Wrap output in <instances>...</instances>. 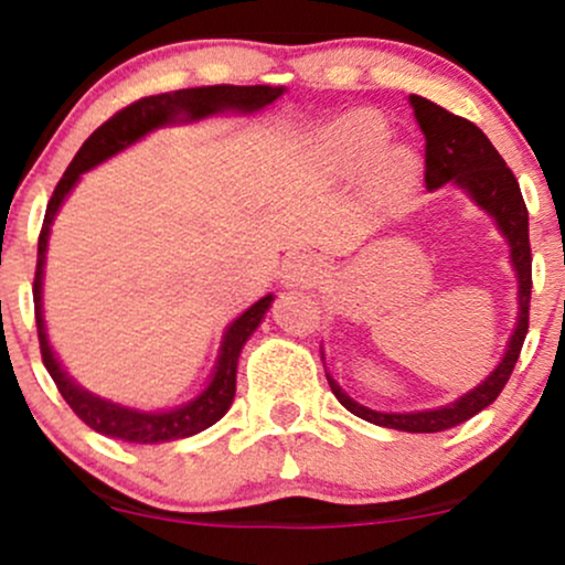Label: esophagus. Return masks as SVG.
<instances>
[{"label": "esophagus", "instance_id": "1", "mask_svg": "<svg viewBox=\"0 0 565 565\" xmlns=\"http://www.w3.org/2000/svg\"><path fill=\"white\" fill-rule=\"evenodd\" d=\"M321 274V265L316 257H295V260L289 263V278L291 281H300V284H308V281H316Z\"/></svg>", "mask_w": 565, "mask_h": 565}]
</instances>
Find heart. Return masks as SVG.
<instances>
[{
	"label": "heart",
	"instance_id": "1",
	"mask_svg": "<svg viewBox=\"0 0 565 565\" xmlns=\"http://www.w3.org/2000/svg\"><path fill=\"white\" fill-rule=\"evenodd\" d=\"M387 129L385 119L372 111H355L350 116H342L340 121H334L332 127L323 129L321 146L323 153L334 161L342 170L355 172L364 170V167L382 151V146L387 142ZM414 170H417V161L406 148L395 146L391 151H385L377 161V185L385 193H398L412 183Z\"/></svg>",
	"mask_w": 565,
	"mask_h": 565
}]
</instances>
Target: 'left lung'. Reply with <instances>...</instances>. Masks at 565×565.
<instances>
[{"mask_svg": "<svg viewBox=\"0 0 565 565\" xmlns=\"http://www.w3.org/2000/svg\"><path fill=\"white\" fill-rule=\"evenodd\" d=\"M414 116H417L419 129L425 135V185L440 188L444 183H454L470 193L481 210L489 212L497 220L499 231L510 242L512 268L518 274V302H521V316H518V327L510 337V345L504 359L499 361L494 372L486 377L476 391L465 393L462 398L444 408H433V412H414V414H385L374 412L355 404L340 391V385L329 377V387L337 395L348 412L355 417L366 419V423L393 427V430L406 433H440L468 423L486 406L494 404L497 395L508 385L512 369L518 364L523 340L529 332V310H531V244H529V210L526 201L521 196V185H518L515 174L504 159L499 157L491 140L478 129L472 121L462 116L446 111L436 106L427 97L412 95Z\"/></svg>", "mask_w": 565, "mask_h": 565, "instance_id": "left-lung-1", "label": "left lung"}]
</instances>
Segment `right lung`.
<instances>
[{
	"instance_id": "obj_1",
	"label": "right lung",
	"mask_w": 565,
	"mask_h": 565,
	"mask_svg": "<svg viewBox=\"0 0 565 565\" xmlns=\"http://www.w3.org/2000/svg\"><path fill=\"white\" fill-rule=\"evenodd\" d=\"M284 87H270V84H255V87H236V84H212V87H188L178 89V93L151 95L140 97V100L129 103L127 108L116 111L111 119L103 121L100 127L84 140L68 170L63 172L61 183L55 185L53 199L47 201V212H44L42 231H39V249H36V274H34V316H36V332H39V350H42V361L47 366L50 377L57 385L66 404L74 408L76 417L84 425L93 427L95 433H103L108 438L127 440V444H164V440H178L196 436V433L206 430L215 425L233 404L236 395V366L238 353H242L244 342L249 334L260 327L265 310L274 302V295H265L257 300L249 310H244L236 321L231 323L225 332L223 348H220V359L215 377H212L206 391L199 395L191 404L172 408V412H138V408H127L111 401H103L97 395L82 391L74 385L66 372H63L57 359L50 350L47 334H44V319H42V274H44V255H47V236L50 225L57 206L68 196L71 188L76 185L82 172L93 170L95 164L106 161L114 153L125 151L142 135L151 132L161 125H170L174 119H204V116L217 111H242L252 114L274 103Z\"/></svg>"
}]
</instances>
